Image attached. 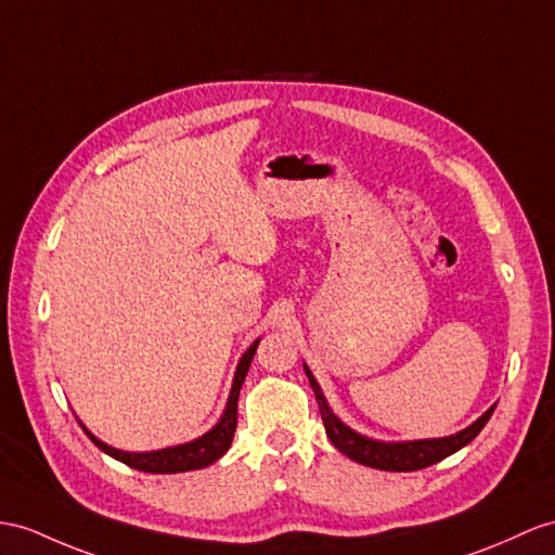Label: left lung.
I'll return each mask as SVG.
<instances>
[{
	"label": "left lung",
	"instance_id": "left-lung-1",
	"mask_svg": "<svg viewBox=\"0 0 555 555\" xmlns=\"http://www.w3.org/2000/svg\"><path fill=\"white\" fill-rule=\"evenodd\" d=\"M306 376L310 382V388H313V393H315L324 430H327V436H330L334 448L344 452L348 459H353V462H358L362 466H370V468H379V470L408 473V470H418V468H426V466H434V464L442 462L444 456H450L456 450H462L464 444H468L473 438H476L485 428V424L490 422V416L496 408V404H492V408L485 412L476 424H470L468 428L462 430V434L450 436V438L414 440V442H376V440H370V438L356 434V430H350L344 422H339V418H336L332 414V410L327 408V402H324L322 390L308 367H306Z\"/></svg>",
	"mask_w": 555,
	"mask_h": 555
}]
</instances>
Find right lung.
<instances>
[{"mask_svg": "<svg viewBox=\"0 0 555 555\" xmlns=\"http://www.w3.org/2000/svg\"><path fill=\"white\" fill-rule=\"evenodd\" d=\"M256 346L259 341H254L249 346V350L245 356H242L240 364H237V372H235V382H233V390H231V398H228L225 404V412L221 416V422L216 424L209 434H205L202 438L193 440V442H185L179 444V448H169V450H157V452H121L111 448V444L101 442L99 438H93L89 430L87 436L89 440L96 444L99 450H103L105 454L115 456L117 462L127 464L137 470H145V473H183V470H197V468H205L209 464H214L216 459H221L228 448H231L233 436H235V428H237V398H240V388L242 382H245L247 370L251 364V358L256 353Z\"/></svg>", "mask_w": 555, "mask_h": 555, "instance_id": "add662e5", "label": "right lung"}]
</instances>
